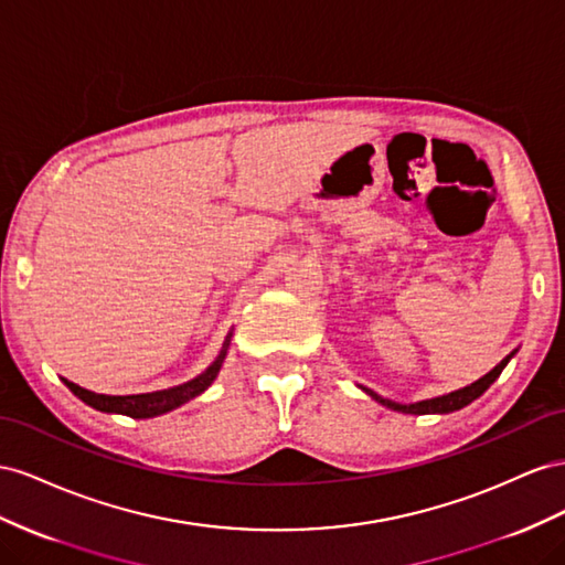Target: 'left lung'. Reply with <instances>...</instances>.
<instances>
[{"instance_id": "8db88e82", "label": "left lung", "mask_w": 565, "mask_h": 565, "mask_svg": "<svg viewBox=\"0 0 565 565\" xmlns=\"http://www.w3.org/2000/svg\"><path fill=\"white\" fill-rule=\"evenodd\" d=\"M511 358H513V352L507 354V358H504L502 362H499L490 374L478 379V381L471 383V385H466V388L455 391V393H449V395H443V397H433V399L416 402V405H397V402L385 399V397L376 395L374 391H369V388H364V393L372 395L376 402H381L383 407H391V409L402 412V414H447V412H457V409H461V407H466V405H471V402H473L476 397H480L482 393H486V391L490 388V385L499 379V374L504 372V366L509 364Z\"/></svg>"}]
</instances>
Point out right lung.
Wrapping results in <instances>:
<instances>
[{"instance_id": "obj_1", "label": "right lung", "mask_w": 565, "mask_h": 565, "mask_svg": "<svg viewBox=\"0 0 565 565\" xmlns=\"http://www.w3.org/2000/svg\"><path fill=\"white\" fill-rule=\"evenodd\" d=\"M227 345H224V350L220 352V358L211 366H207L201 376H196L189 383L177 385V388H170V391H158V393H147V395H99V393L79 388V385H75L66 379H63V383H66L79 399L87 402V405L94 407V409L116 412V414H125V416H132V418H151V416H160L166 412H172L174 407H180V405H184V402L201 395L207 388V385L215 381L220 366L224 362V352H227Z\"/></svg>"}]
</instances>
